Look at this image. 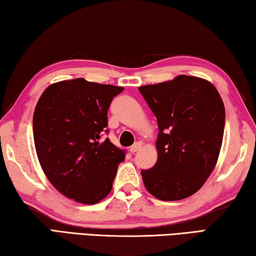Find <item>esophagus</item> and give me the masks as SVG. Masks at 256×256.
Wrapping results in <instances>:
<instances>
[{
  "label": "esophagus",
  "mask_w": 256,
  "mask_h": 256,
  "mask_svg": "<svg viewBox=\"0 0 256 256\" xmlns=\"http://www.w3.org/2000/svg\"><path fill=\"white\" fill-rule=\"evenodd\" d=\"M141 146H142V144L141 142H136V144H134L131 148H130V151H131V154H136V151H138L141 149Z\"/></svg>",
  "instance_id": "34e87169"
}]
</instances>
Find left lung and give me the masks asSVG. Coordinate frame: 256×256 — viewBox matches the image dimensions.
I'll use <instances>...</instances> for the list:
<instances>
[{
	"label": "left lung",
	"instance_id": "obj_1",
	"mask_svg": "<svg viewBox=\"0 0 256 256\" xmlns=\"http://www.w3.org/2000/svg\"><path fill=\"white\" fill-rule=\"evenodd\" d=\"M138 92L157 118L158 159L141 170L148 192L162 201L193 196L214 170L222 144L224 106L211 82L178 76Z\"/></svg>",
	"mask_w": 256,
	"mask_h": 256
}]
</instances>
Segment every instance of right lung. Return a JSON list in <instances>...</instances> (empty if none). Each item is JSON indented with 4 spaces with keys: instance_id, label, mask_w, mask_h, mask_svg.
<instances>
[{
    "instance_id": "right-lung-1",
    "label": "right lung",
    "mask_w": 256,
    "mask_h": 256,
    "mask_svg": "<svg viewBox=\"0 0 256 256\" xmlns=\"http://www.w3.org/2000/svg\"><path fill=\"white\" fill-rule=\"evenodd\" d=\"M123 86L81 78L47 86L34 112L37 157L54 188L68 198L96 204L112 188L125 151L106 138L107 112Z\"/></svg>"
}]
</instances>
